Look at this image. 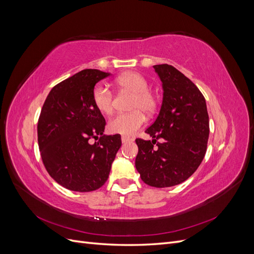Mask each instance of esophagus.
Here are the masks:
<instances>
[{
	"mask_svg": "<svg viewBox=\"0 0 254 254\" xmlns=\"http://www.w3.org/2000/svg\"><path fill=\"white\" fill-rule=\"evenodd\" d=\"M133 140L131 139V137H128V136H122V142L123 143H129V142H132Z\"/></svg>",
	"mask_w": 254,
	"mask_h": 254,
	"instance_id": "esophagus-1",
	"label": "esophagus"
}]
</instances>
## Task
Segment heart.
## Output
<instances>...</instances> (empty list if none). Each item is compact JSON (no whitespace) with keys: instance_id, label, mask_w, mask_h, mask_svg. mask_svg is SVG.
<instances>
[{"instance_id":"b5f03b06","label":"heart","mask_w":254,"mask_h":254,"mask_svg":"<svg viewBox=\"0 0 254 254\" xmlns=\"http://www.w3.org/2000/svg\"><path fill=\"white\" fill-rule=\"evenodd\" d=\"M115 86L121 90L131 92L133 97L130 104V109L133 111L121 113L113 118L108 124L111 132L122 135H132L145 122L143 112L151 114L157 108V99L148 91V82L143 76L135 72H126L115 79ZM92 101L96 109L106 115L113 110L112 92L102 84H98L92 92Z\"/></svg>"}]
</instances>
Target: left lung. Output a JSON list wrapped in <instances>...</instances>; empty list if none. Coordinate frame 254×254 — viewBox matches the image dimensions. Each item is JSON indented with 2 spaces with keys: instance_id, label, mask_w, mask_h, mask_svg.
I'll return each mask as SVG.
<instances>
[{
  "instance_id": "1",
  "label": "left lung",
  "mask_w": 254,
  "mask_h": 254,
  "mask_svg": "<svg viewBox=\"0 0 254 254\" xmlns=\"http://www.w3.org/2000/svg\"><path fill=\"white\" fill-rule=\"evenodd\" d=\"M153 68L162 82V105L156 121L145 130L152 140H135V168L148 186L170 188L189 179L202 162L209 114L201 92L187 76L170 64Z\"/></svg>"
}]
</instances>
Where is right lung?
I'll use <instances>...</instances> for the list:
<instances>
[{
	"label": "right lung",
	"instance_id": "1",
	"mask_svg": "<svg viewBox=\"0 0 254 254\" xmlns=\"http://www.w3.org/2000/svg\"><path fill=\"white\" fill-rule=\"evenodd\" d=\"M110 73L82 70L54 87L38 121V144L52 178L74 191L103 187L119 151L120 134H104L106 122L92 101L95 84ZM91 137L99 138L91 144Z\"/></svg>",
	"mask_w": 254,
	"mask_h": 254
}]
</instances>
